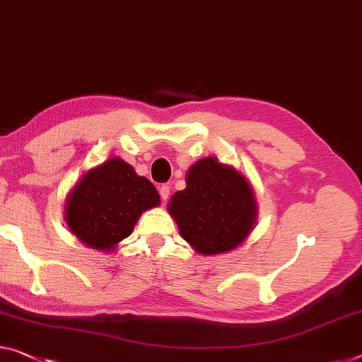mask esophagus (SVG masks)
I'll return each instance as SVG.
<instances>
[{
    "label": "esophagus",
    "mask_w": 362,
    "mask_h": 362,
    "mask_svg": "<svg viewBox=\"0 0 362 362\" xmlns=\"http://www.w3.org/2000/svg\"><path fill=\"white\" fill-rule=\"evenodd\" d=\"M158 192H160V196H162V200H166V199L170 197V186H166V185L160 186L158 187Z\"/></svg>",
    "instance_id": "esophagus-1"
}]
</instances>
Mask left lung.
<instances>
[{
	"instance_id": "8db88e82",
	"label": "left lung",
	"mask_w": 362,
	"mask_h": 362,
	"mask_svg": "<svg viewBox=\"0 0 362 362\" xmlns=\"http://www.w3.org/2000/svg\"><path fill=\"white\" fill-rule=\"evenodd\" d=\"M168 212L199 254L214 255L233 251L247 238L257 204L246 177L207 157L189 168L186 189L171 196Z\"/></svg>"
}]
</instances>
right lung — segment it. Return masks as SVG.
<instances>
[{"label":"right lung","instance_id":"1","mask_svg":"<svg viewBox=\"0 0 362 362\" xmlns=\"http://www.w3.org/2000/svg\"><path fill=\"white\" fill-rule=\"evenodd\" d=\"M160 196L147 177L111 157L88 170L66 199L64 218L87 247L111 252L134 230L139 216L157 207Z\"/></svg>","mask_w":362,"mask_h":362}]
</instances>
